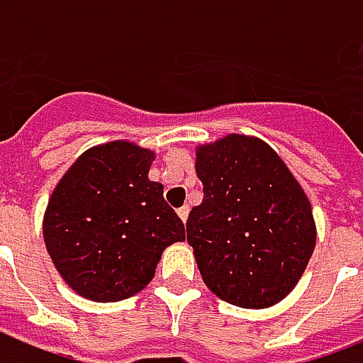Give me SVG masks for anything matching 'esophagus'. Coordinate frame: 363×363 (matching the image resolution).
<instances>
[{
    "label": "esophagus",
    "instance_id": "esophagus-1",
    "mask_svg": "<svg viewBox=\"0 0 363 363\" xmlns=\"http://www.w3.org/2000/svg\"><path fill=\"white\" fill-rule=\"evenodd\" d=\"M179 216H181L182 223H186V218H189V206H182V208H179Z\"/></svg>",
    "mask_w": 363,
    "mask_h": 363
}]
</instances>
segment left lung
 <instances>
[{
  "label": "left lung",
  "mask_w": 363,
  "mask_h": 363,
  "mask_svg": "<svg viewBox=\"0 0 363 363\" xmlns=\"http://www.w3.org/2000/svg\"><path fill=\"white\" fill-rule=\"evenodd\" d=\"M204 199L186 220L204 284L220 300L262 310L284 300L316 246L304 189L268 143L226 135L196 147Z\"/></svg>",
  "instance_id": "1"
}]
</instances>
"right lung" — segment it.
Wrapping results in <instances>:
<instances>
[{"mask_svg":"<svg viewBox=\"0 0 363 363\" xmlns=\"http://www.w3.org/2000/svg\"><path fill=\"white\" fill-rule=\"evenodd\" d=\"M155 152L130 140L87 149L61 177L43 214L47 252L61 278L93 302L147 288L184 224L149 179Z\"/></svg>","mask_w":363,"mask_h":363,"instance_id":"1","label":"right lung"}]
</instances>
